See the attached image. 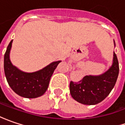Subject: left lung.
<instances>
[{
	"instance_id": "8db88e82",
	"label": "left lung",
	"mask_w": 125,
	"mask_h": 125,
	"mask_svg": "<svg viewBox=\"0 0 125 125\" xmlns=\"http://www.w3.org/2000/svg\"><path fill=\"white\" fill-rule=\"evenodd\" d=\"M115 46V43L114 42ZM119 74V63L113 52L112 66L99 75H86L78 83L71 81L70 93L78 102L84 105H95L106 99L114 87Z\"/></svg>"
}]
</instances>
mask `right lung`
I'll return each mask as SVG.
<instances>
[{
    "label": "right lung",
    "mask_w": 125,
    "mask_h": 125,
    "mask_svg": "<svg viewBox=\"0 0 125 125\" xmlns=\"http://www.w3.org/2000/svg\"><path fill=\"white\" fill-rule=\"evenodd\" d=\"M12 43V40L4 55V71L10 87L16 94L24 98L33 99L43 95L48 88L52 74L61 61L52 62L35 72H23L13 66L10 59Z\"/></svg>",
    "instance_id": "1"
}]
</instances>
